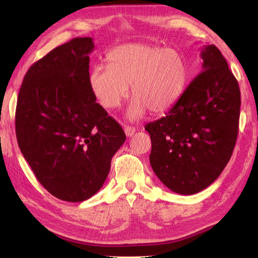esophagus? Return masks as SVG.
Listing matches in <instances>:
<instances>
[{
  "mask_svg": "<svg viewBox=\"0 0 258 258\" xmlns=\"http://www.w3.org/2000/svg\"><path fill=\"white\" fill-rule=\"evenodd\" d=\"M135 127H132V126H125L124 127V132L126 134L127 138H131V136H133V134L135 133Z\"/></svg>",
  "mask_w": 258,
  "mask_h": 258,
  "instance_id": "34e87169",
  "label": "esophagus"
}]
</instances>
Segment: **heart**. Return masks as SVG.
I'll return each mask as SVG.
<instances>
[{
    "label": "heart",
    "instance_id": "b5f03b06",
    "mask_svg": "<svg viewBox=\"0 0 258 258\" xmlns=\"http://www.w3.org/2000/svg\"><path fill=\"white\" fill-rule=\"evenodd\" d=\"M107 68H95L89 78L93 95L105 109H114L128 95L134 100L131 118H139L147 108L163 113L182 95L188 78L183 54L175 48L151 44H125L107 54Z\"/></svg>",
    "mask_w": 258,
    "mask_h": 258
}]
</instances>
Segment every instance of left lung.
<instances>
[{
	"mask_svg": "<svg viewBox=\"0 0 258 258\" xmlns=\"http://www.w3.org/2000/svg\"><path fill=\"white\" fill-rule=\"evenodd\" d=\"M202 72L165 116L146 124L150 163L175 193L191 195L220 176L238 134L240 91L215 45L202 47Z\"/></svg>",
	"mask_w": 258,
	"mask_h": 258,
	"instance_id": "1",
	"label": "left lung"
}]
</instances>
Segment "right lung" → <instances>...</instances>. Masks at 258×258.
<instances>
[{
    "label": "right lung",
    "instance_id": "add662e5",
    "mask_svg": "<svg viewBox=\"0 0 258 258\" xmlns=\"http://www.w3.org/2000/svg\"><path fill=\"white\" fill-rule=\"evenodd\" d=\"M93 50L92 37H75L47 53L26 72L16 104L22 154L43 187L67 202L101 189L126 139L91 91Z\"/></svg>",
    "mask_w": 258,
    "mask_h": 258
}]
</instances>
